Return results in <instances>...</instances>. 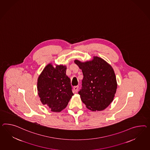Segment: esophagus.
Listing matches in <instances>:
<instances>
[{
    "instance_id": "1",
    "label": "esophagus",
    "mask_w": 150,
    "mask_h": 150,
    "mask_svg": "<svg viewBox=\"0 0 150 150\" xmlns=\"http://www.w3.org/2000/svg\"><path fill=\"white\" fill-rule=\"evenodd\" d=\"M78 88H79V86H78V85H77V86H75L74 87V91L76 92H78Z\"/></svg>"
}]
</instances>
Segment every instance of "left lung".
Wrapping results in <instances>:
<instances>
[{
  "instance_id": "1",
  "label": "left lung",
  "mask_w": 150,
  "mask_h": 150,
  "mask_svg": "<svg viewBox=\"0 0 150 150\" xmlns=\"http://www.w3.org/2000/svg\"><path fill=\"white\" fill-rule=\"evenodd\" d=\"M74 62L82 70L83 79L79 91L81 100L92 111L105 109L114 99L117 88L114 71L103 59L95 57L91 62Z\"/></svg>"
}]
</instances>
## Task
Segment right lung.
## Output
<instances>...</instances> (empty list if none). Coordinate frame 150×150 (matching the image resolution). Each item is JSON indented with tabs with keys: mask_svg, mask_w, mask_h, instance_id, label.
<instances>
[{
	"mask_svg": "<svg viewBox=\"0 0 150 150\" xmlns=\"http://www.w3.org/2000/svg\"><path fill=\"white\" fill-rule=\"evenodd\" d=\"M66 67L49 64L43 70L38 81L40 100L51 111L60 112L65 109L73 96L69 77L66 74Z\"/></svg>",
	"mask_w": 150,
	"mask_h": 150,
	"instance_id": "right-lung-1",
	"label": "right lung"
}]
</instances>
